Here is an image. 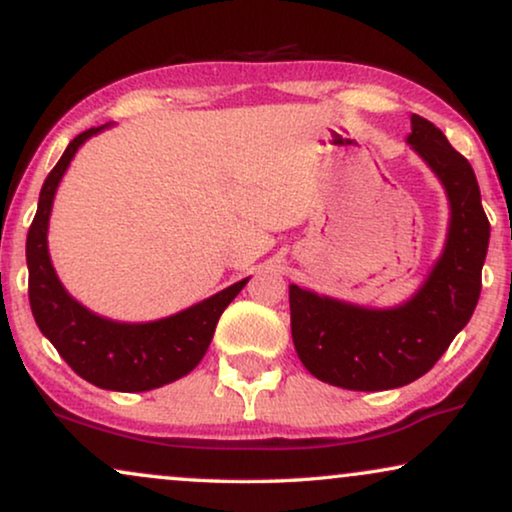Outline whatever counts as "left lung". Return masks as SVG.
Segmentation results:
<instances>
[{
	"mask_svg": "<svg viewBox=\"0 0 512 512\" xmlns=\"http://www.w3.org/2000/svg\"><path fill=\"white\" fill-rule=\"evenodd\" d=\"M414 152L438 175L449 201L445 250L412 299L367 309L290 285V327L313 377L349 391L412 384L438 363L478 306L489 220L473 168L431 121L412 114Z\"/></svg>",
	"mask_w": 512,
	"mask_h": 512,
	"instance_id": "8db88e82",
	"label": "left lung"
}]
</instances>
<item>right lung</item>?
<instances>
[{
  "label": "right lung",
  "instance_id": "add662e5",
  "mask_svg": "<svg viewBox=\"0 0 512 512\" xmlns=\"http://www.w3.org/2000/svg\"><path fill=\"white\" fill-rule=\"evenodd\" d=\"M109 124L77 135L56 168L44 180L32 227L27 231L25 257L30 271V306L42 335L56 346L60 358L93 386L107 391L140 393L185 377L206 356L222 311L248 278L217 295L152 323H119L102 318L79 304L58 281L49 255V217L53 196L77 149Z\"/></svg>",
  "mask_w": 512,
  "mask_h": 512
}]
</instances>
